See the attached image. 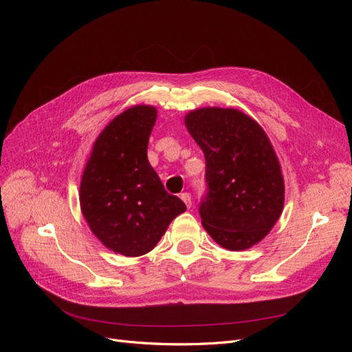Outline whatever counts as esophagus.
I'll list each match as a JSON object with an SVG mask.
<instances>
[{
	"instance_id": "obj_1",
	"label": "esophagus",
	"mask_w": 352,
	"mask_h": 352,
	"mask_svg": "<svg viewBox=\"0 0 352 352\" xmlns=\"http://www.w3.org/2000/svg\"><path fill=\"white\" fill-rule=\"evenodd\" d=\"M180 199H182V201L185 202L188 208H190V206H192V197H190V194H189V192L180 194Z\"/></svg>"
}]
</instances>
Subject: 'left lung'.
Instances as JSON below:
<instances>
[{"label": "left lung", "instance_id": "8db88e82", "mask_svg": "<svg viewBox=\"0 0 352 352\" xmlns=\"http://www.w3.org/2000/svg\"><path fill=\"white\" fill-rule=\"evenodd\" d=\"M206 157L202 226L223 248L248 250L280 217L285 185L279 160L261 126L235 109H199L185 117Z\"/></svg>", "mask_w": 352, "mask_h": 352}]
</instances>
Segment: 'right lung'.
Wrapping results in <instances>:
<instances>
[{
    "label": "right lung",
    "instance_id": "1",
    "mask_svg": "<svg viewBox=\"0 0 352 352\" xmlns=\"http://www.w3.org/2000/svg\"><path fill=\"white\" fill-rule=\"evenodd\" d=\"M155 119L150 105H135L113 119L95 141L80 182V207L94 235L126 257L150 252L186 210L148 162Z\"/></svg>",
    "mask_w": 352,
    "mask_h": 352
}]
</instances>
